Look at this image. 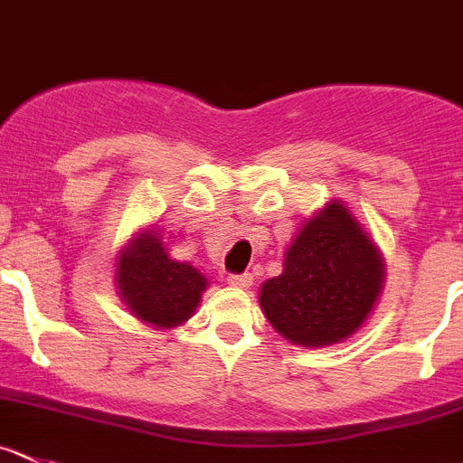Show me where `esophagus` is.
I'll use <instances>...</instances> for the list:
<instances>
[{"instance_id":"obj_1","label":"esophagus","mask_w":463,"mask_h":463,"mask_svg":"<svg viewBox=\"0 0 463 463\" xmlns=\"http://www.w3.org/2000/svg\"><path fill=\"white\" fill-rule=\"evenodd\" d=\"M250 282H253L250 273H231L228 276V285L237 287V289H246V287H250Z\"/></svg>"}]
</instances>
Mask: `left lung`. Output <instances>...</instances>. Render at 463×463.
I'll list each match as a JSON object with an SVG mask.
<instances>
[{"mask_svg":"<svg viewBox=\"0 0 463 463\" xmlns=\"http://www.w3.org/2000/svg\"><path fill=\"white\" fill-rule=\"evenodd\" d=\"M383 282L378 246L351 210L330 201L291 241L280 276L260 287V307L291 344L321 348L369 318Z\"/></svg>","mask_w":463,"mask_h":463,"instance_id":"8db88e82","label":"left lung"}]
</instances>
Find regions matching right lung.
I'll return each mask as SVG.
<instances>
[{
    "label": "right lung",
    "instance_id": "add662e5",
    "mask_svg": "<svg viewBox=\"0 0 463 463\" xmlns=\"http://www.w3.org/2000/svg\"><path fill=\"white\" fill-rule=\"evenodd\" d=\"M115 273L124 305L140 321L158 327L185 323L208 287L199 269L169 258L156 231L133 237L128 246L119 250Z\"/></svg>",
    "mask_w": 463,
    "mask_h": 463
}]
</instances>
